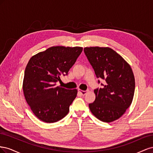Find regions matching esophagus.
<instances>
[{
	"label": "esophagus",
	"mask_w": 153,
	"mask_h": 153,
	"mask_svg": "<svg viewBox=\"0 0 153 153\" xmlns=\"http://www.w3.org/2000/svg\"><path fill=\"white\" fill-rule=\"evenodd\" d=\"M78 91H79V92L82 95H85L87 92V91H82V90H80V89H78Z\"/></svg>",
	"instance_id": "obj_1"
}]
</instances>
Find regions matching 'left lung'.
Listing matches in <instances>:
<instances>
[{"label": "left lung", "mask_w": 153, "mask_h": 153, "mask_svg": "<svg viewBox=\"0 0 153 153\" xmlns=\"http://www.w3.org/2000/svg\"><path fill=\"white\" fill-rule=\"evenodd\" d=\"M84 53L103 87L94 89L96 99L89 108L100 121L110 123L121 117L131 104L135 82L129 64L108 47H85ZM100 81L98 80V84Z\"/></svg>", "instance_id": "obj_1"}]
</instances>
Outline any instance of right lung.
Segmentation results:
<instances>
[{
    "instance_id": "add662e5",
    "label": "right lung",
    "mask_w": 153,
    "mask_h": 153,
    "mask_svg": "<svg viewBox=\"0 0 153 153\" xmlns=\"http://www.w3.org/2000/svg\"><path fill=\"white\" fill-rule=\"evenodd\" d=\"M82 47H52L32 56L25 69L23 91L32 112L41 121L57 122L68 114L76 89L56 85L82 52Z\"/></svg>"
}]
</instances>
